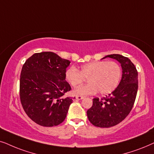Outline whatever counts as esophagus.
I'll list each match as a JSON object with an SVG mask.
<instances>
[{"label":"esophagus","instance_id":"1","mask_svg":"<svg viewBox=\"0 0 154 154\" xmlns=\"http://www.w3.org/2000/svg\"><path fill=\"white\" fill-rule=\"evenodd\" d=\"M84 98H85V97H84V96H76V98H77V100H82V99H83Z\"/></svg>","mask_w":154,"mask_h":154}]
</instances>
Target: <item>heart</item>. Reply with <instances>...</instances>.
<instances>
[{
	"instance_id": "b5f03b06",
	"label": "heart",
	"mask_w": 154,
	"mask_h": 154,
	"mask_svg": "<svg viewBox=\"0 0 154 154\" xmlns=\"http://www.w3.org/2000/svg\"><path fill=\"white\" fill-rule=\"evenodd\" d=\"M122 77V68L115 61H93L82 65L80 70L72 66L65 73L66 81L73 87H77L87 78V85L74 91L75 95H91L98 91L101 94L111 93L118 87Z\"/></svg>"
}]
</instances>
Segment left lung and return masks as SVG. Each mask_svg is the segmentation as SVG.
<instances>
[{
    "label": "left lung",
    "mask_w": 154,
    "mask_h": 154,
    "mask_svg": "<svg viewBox=\"0 0 154 154\" xmlns=\"http://www.w3.org/2000/svg\"><path fill=\"white\" fill-rule=\"evenodd\" d=\"M106 58L118 60L122 75L118 87L106 97L93 98V105L87 110L90 122L98 128H110L121 122L132 110L138 89V72L130 59L119 54Z\"/></svg>",
    "instance_id": "1"
}]
</instances>
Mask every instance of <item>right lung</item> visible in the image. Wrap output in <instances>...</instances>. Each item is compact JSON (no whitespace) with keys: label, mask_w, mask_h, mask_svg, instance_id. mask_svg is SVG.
Returning a JSON list of instances; mask_svg holds the SVG:
<instances>
[{"label":"right lung","mask_w":154,"mask_h":154,"mask_svg":"<svg viewBox=\"0 0 154 154\" xmlns=\"http://www.w3.org/2000/svg\"><path fill=\"white\" fill-rule=\"evenodd\" d=\"M70 61L53 52L34 53L24 63L20 81V101L29 118L44 127L60 125L66 118L72 97L65 73Z\"/></svg>","instance_id":"right-lung-1"}]
</instances>
